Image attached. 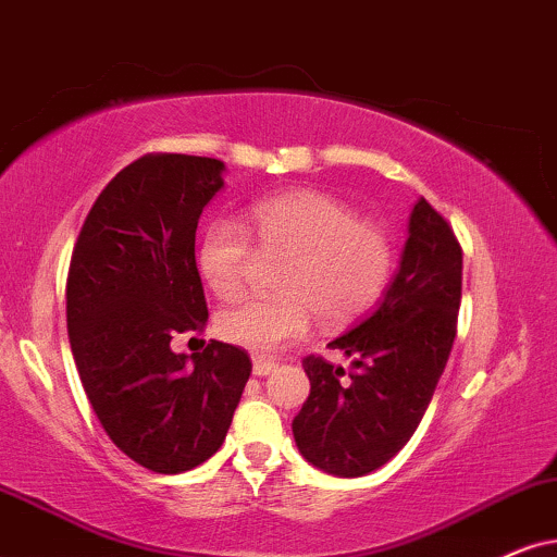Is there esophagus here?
<instances>
[{
    "label": "esophagus",
    "mask_w": 557,
    "mask_h": 557,
    "mask_svg": "<svg viewBox=\"0 0 557 557\" xmlns=\"http://www.w3.org/2000/svg\"><path fill=\"white\" fill-rule=\"evenodd\" d=\"M274 368H277V362L270 360V357H255V375L264 377V375H270Z\"/></svg>",
    "instance_id": "34e87169"
}]
</instances>
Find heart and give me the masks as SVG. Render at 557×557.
<instances>
[{"label": "heart", "instance_id": "b5f03b06", "mask_svg": "<svg viewBox=\"0 0 557 557\" xmlns=\"http://www.w3.org/2000/svg\"><path fill=\"white\" fill-rule=\"evenodd\" d=\"M251 230L264 257H285L280 295L223 308L215 319L223 342L251 351H274L298 342L313 315L326 326L355 321L380 298L393 272V244L372 221L336 197L293 189L257 200L249 228L236 218H215L197 244V267L218 298L244 290L257 259Z\"/></svg>", "mask_w": 557, "mask_h": 557}]
</instances>
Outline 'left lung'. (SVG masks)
Returning a JSON list of instances; mask_svg holds the SVG:
<instances>
[{
    "label": "left lung",
    "instance_id": "left-lung-1",
    "mask_svg": "<svg viewBox=\"0 0 557 557\" xmlns=\"http://www.w3.org/2000/svg\"><path fill=\"white\" fill-rule=\"evenodd\" d=\"M462 295V249L429 202L413 206L400 270L377 311L329 344L351 357L344 372L308 355L311 396L293 419L300 455L331 475L360 478L417 432L445 372Z\"/></svg>",
    "mask_w": 557,
    "mask_h": 557
}]
</instances>
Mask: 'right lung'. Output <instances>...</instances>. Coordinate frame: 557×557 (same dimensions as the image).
Returning <instances> with one entry per match:
<instances>
[{"label": "right lung", "instance_id": "add662e5", "mask_svg": "<svg viewBox=\"0 0 557 557\" xmlns=\"http://www.w3.org/2000/svg\"><path fill=\"white\" fill-rule=\"evenodd\" d=\"M221 174L208 157L136 159L95 200L69 264L66 329L84 393L110 440L153 473L215 455L251 375L234 344L193 357L169 347L208 321L195 231Z\"/></svg>", "mask_w": 557, "mask_h": 557}]
</instances>
